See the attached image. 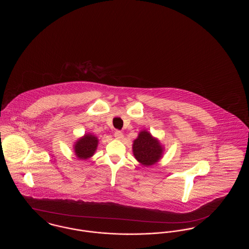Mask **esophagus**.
I'll return each instance as SVG.
<instances>
[{
	"mask_svg": "<svg viewBox=\"0 0 249 249\" xmlns=\"http://www.w3.org/2000/svg\"><path fill=\"white\" fill-rule=\"evenodd\" d=\"M115 137H116V139L121 140V139L123 138V133H122L121 131H119V130H117V131L115 132Z\"/></svg>",
	"mask_w": 249,
	"mask_h": 249,
	"instance_id": "obj_1",
	"label": "esophagus"
}]
</instances>
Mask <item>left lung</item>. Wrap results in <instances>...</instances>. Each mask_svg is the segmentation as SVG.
Wrapping results in <instances>:
<instances>
[{
  "label": "left lung",
  "instance_id": "8db88e82",
  "mask_svg": "<svg viewBox=\"0 0 249 249\" xmlns=\"http://www.w3.org/2000/svg\"><path fill=\"white\" fill-rule=\"evenodd\" d=\"M132 152L135 159L143 166L158 162L163 154V146L147 130H142L133 141Z\"/></svg>",
  "mask_w": 249,
  "mask_h": 249
}]
</instances>
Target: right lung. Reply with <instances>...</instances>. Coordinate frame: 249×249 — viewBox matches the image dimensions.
I'll return each instance as SVG.
<instances>
[{"label": "right lung", "mask_w": 249, "mask_h": 249, "mask_svg": "<svg viewBox=\"0 0 249 249\" xmlns=\"http://www.w3.org/2000/svg\"><path fill=\"white\" fill-rule=\"evenodd\" d=\"M98 142V138L95 135L91 133H86L73 145L76 157L80 160H87L92 157L97 149Z\"/></svg>", "instance_id": "obj_1"}]
</instances>
